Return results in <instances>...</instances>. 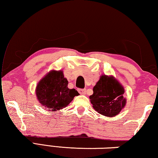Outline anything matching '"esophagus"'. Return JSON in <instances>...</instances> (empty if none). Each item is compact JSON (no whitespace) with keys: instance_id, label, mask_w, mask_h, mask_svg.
Segmentation results:
<instances>
[{"instance_id":"1","label":"esophagus","mask_w":158,"mask_h":158,"mask_svg":"<svg viewBox=\"0 0 158 158\" xmlns=\"http://www.w3.org/2000/svg\"><path fill=\"white\" fill-rule=\"evenodd\" d=\"M78 91L81 95H85V92H86V89H78Z\"/></svg>"}]
</instances>
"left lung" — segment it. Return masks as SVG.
<instances>
[{
  "label": "left lung",
  "mask_w": 158,
  "mask_h": 158,
  "mask_svg": "<svg viewBox=\"0 0 158 158\" xmlns=\"http://www.w3.org/2000/svg\"><path fill=\"white\" fill-rule=\"evenodd\" d=\"M93 90L90 102L95 110L103 116H116L126 105L124 88L113 76L102 75Z\"/></svg>",
  "instance_id": "1"
}]
</instances>
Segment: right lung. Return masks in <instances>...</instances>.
Returning <instances> with one entry per match:
<instances>
[{"instance_id": "1", "label": "right lung", "mask_w": 158, "mask_h": 158, "mask_svg": "<svg viewBox=\"0 0 158 158\" xmlns=\"http://www.w3.org/2000/svg\"><path fill=\"white\" fill-rule=\"evenodd\" d=\"M63 71L52 70L37 85L35 93L40 103L49 111H58L68 106L79 95L74 89H69Z\"/></svg>"}]
</instances>
